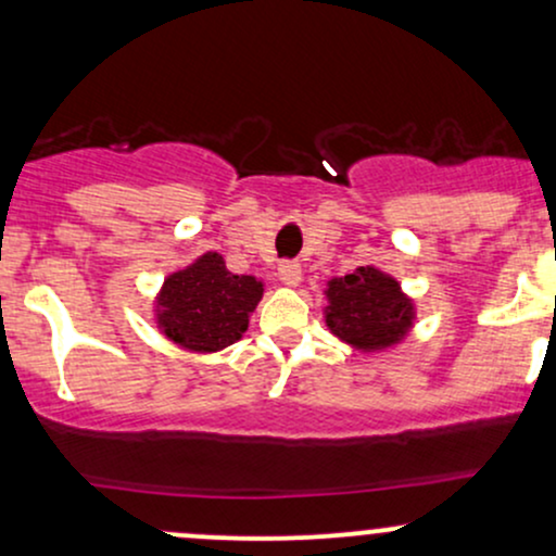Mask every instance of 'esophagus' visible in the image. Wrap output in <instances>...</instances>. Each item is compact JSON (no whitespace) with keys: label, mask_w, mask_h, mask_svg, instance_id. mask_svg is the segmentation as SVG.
<instances>
[{"label":"esophagus","mask_w":556,"mask_h":556,"mask_svg":"<svg viewBox=\"0 0 556 556\" xmlns=\"http://www.w3.org/2000/svg\"><path fill=\"white\" fill-rule=\"evenodd\" d=\"M278 278H280V283L289 286V289H294V286L302 283V267H299L296 262H283V265L278 267Z\"/></svg>","instance_id":"esophagus-1"}]
</instances>
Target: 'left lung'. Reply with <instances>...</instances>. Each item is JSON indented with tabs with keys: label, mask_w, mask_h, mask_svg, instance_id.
Returning a JSON list of instances; mask_svg holds the SVG:
<instances>
[{
	"label": "left lung",
	"mask_w": 556,
	"mask_h": 556,
	"mask_svg": "<svg viewBox=\"0 0 556 556\" xmlns=\"http://www.w3.org/2000/svg\"><path fill=\"white\" fill-rule=\"evenodd\" d=\"M323 317L330 333L362 354H380L402 344L417 323L415 299L376 265L357 267L326 283Z\"/></svg>",
	"instance_id": "left-lung-1"
}]
</instances>
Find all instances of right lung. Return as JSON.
<instances>
[{"label":"right lung","mask_w":556,"mask_h":556,"mask_svg":"<svg viewBox=\"0 0 556 556\" xmlns=\"http://www.w3.org/2000/svg\"><path fill=\"white\" fill-rule=\"evenodd\" d=\"M262 294L265 283L257 276H236L223 254L204 252L162 280L152 320L170 344L215 354L247 333Z\"/></svg>","instance_id":"obj_1"}]
</instances>
